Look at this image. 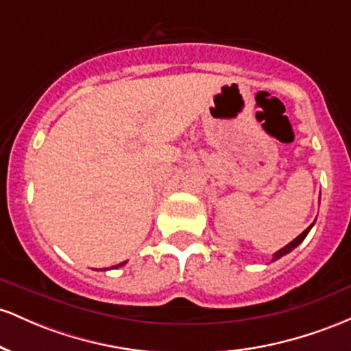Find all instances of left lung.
I'll list each match as a JSON object with an SVG mask.
<instances>
[{"label": "left lung", "instance_id": "left-lung-1", "mask_svg": "<svg viewBox=\"0 0 351 351\" xmlns=\"http://www.w3.org/2000/svg\"><path fill=\"white\" fill-rule=\"evenodd\" d=\"M312 226H313V223H312V224H310V226H308L307 229H305V231H304V232H302V234H299V236H297V237H295V239H293V241H292V243H289L287 245H285V247H282V249H280V251H277L276 254H274V257H272V263H274V261L280 259V257H282V256H285V254H289V252H291V251H293V249H295V247H297V245H299V244L302 243V241H304V239H305V237H307V234H308V231H310V229H312Z\"/></svg>", "mask_w": 351, "mask_h": 351}]
</instances>
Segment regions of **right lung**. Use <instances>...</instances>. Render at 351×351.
Segmentation results:
<instances>
[{
  "label": "right lung",
  "mask_w": 351,
  "mask_h": 351,
  "mask_svg": "<svg viewBox=\"0 0 351 351\" xmlns=\"http://www.w3.org/2000/svg\"><path fill=\"white\" fill-rule=\"evenodd\" d=\"M125 263H120V264H117V265H114V269H117V267H122ZM104 271H106V269H104Z\"/></svg>",
  "instance_id": "right-lung-1"
}]
</instances>
